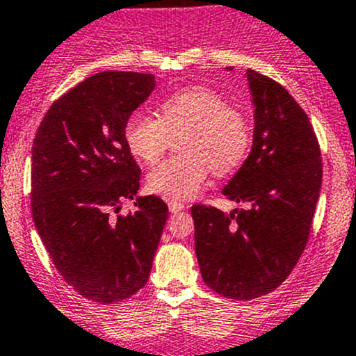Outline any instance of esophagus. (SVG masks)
<instances>
[{
  "label": "esophagus",
  "instance_id": "1",
  "mask_svg": "<svg viewBox=\"0 0 356 356\" xmlns=\"http://www.w3.org/2000/svg\"><path fill=\"white\" fill-rule=\"evenodd\" d=\"M184 208H186L184 203H181V201H174V200L168 201V209H170V213H179Z\"/></svg>",
  "mask_w": 356,
  "mask_h": 356
}]
</instances>
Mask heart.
<instances>
[{
  "label": "heart",
  "mask_w": 356,
  "mask_h": 356,
  "mask_svg": "<svg viewBox=\"0 0 356 356\" xmlns=\"http://www.w3.org/2000/svg\"><path fill=\"white\" fill-rule=\"evenodd\" d=\"M159 118L134 112L124 124L129 152L145 163L159 162L170 136L182 155L172 156L148 174V189L170 200L186 201L200 193L209 172L234 174L242 167L252 145V126L245 112L228 106L220 93L189 87L160 102Z\"/></svg>",
  "instance_id": "heart-1"
}]
</instances>
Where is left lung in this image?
<instances>
[{
  "label": "left lung",
  "instance_id": "1",
  "mask_svg": "<svg viewBox=\"0 0 356 356\" xmlns=\"http://www.w3.org/2000/svg\"><path fill=\"white\" fill-rule=\"evenodd\" d=\"M247 80L256 107L252 149L223 189L245 208L230 215L191 208L201 276L235 300L266 295L293 271L323 182L319 141L304 109L273 78L247 70Z\"/></svg>",
  "mask_w": 356,
  "mask_h": 356
}]
</instances>
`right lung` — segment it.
Returning <instances> with one entry per match:
<instances>
[{"label": "right lung", "mask_w": 356, "mask_h": 356, "mask_svg": "<svg viewBox=\"0 0 356 356\" xmlns=\"http://www.w3.org/2000/svg\"><path fill=\"white\" fill-rule=\"evenodd\" d=\"M153 88L149 73L93 74L52 104L33 138V223L66 283L99 304L147 285L168 218L156 196L136 197L134 211L118 215L141 177L124 124Z\"/></svg>", "instance_id": "add662e5"}]
</instances>
